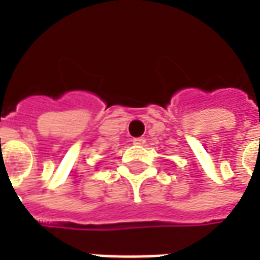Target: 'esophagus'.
<instances>
[{"mask_svg":"<svg viewBox=\"0 0 260 260\" xmlns=\"http://www.w3.org/2000/svg\"><path fill=\"white\" fill-rule=\"evenodd\" d=\"M146 143V139L145 138H135L134 139V145H136V146H143Z\"/></svg>","mask_w":260,"mask_h":260,"instance_id":"1","label":"esophagus"}]
</instances>
